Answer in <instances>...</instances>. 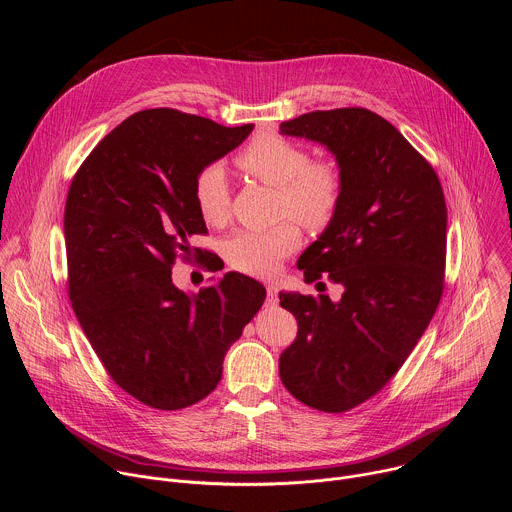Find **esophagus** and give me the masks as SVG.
Wrapping results in <instances>:
<instances>
[{"mask_svg":"<svg viewBox=\"0 0 512 512\" xmlns=\"http://www.w3.org/2000/svg\"><path fill=\"white\" fill-rule=\"evenodd\" d=\"M267 304H277V285L275 283L267 285Z\"/></svg>","mask_w":512,"mask_h":512,"instance_id":"1","label":"esophagus"}]
</instances>
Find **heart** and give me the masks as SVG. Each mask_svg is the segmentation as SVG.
Returning <instances> with one entry per match:
<instances>
[{
    "label": "heart",
    "instance_id": "1",
    "mask_svg": "<svg viewBox=\"0 0 512 512\" xmlns=\"http://www.w3.org/2000/svg\"><path fill=\"white\" fill-rule=\"evenodd\" d=\"M243 172L277 188V214L291 216L308 229L320 231L332 223L342 198V170L332 158L310 160L302 143L275 133H261L237 156ZM194 202L208 225H223L229 214L231 190L221 166H206L194 182ZM302 235L294 221L263 231H241L225 243L231 267L269 275L279 261L300 247Z\"/></svg>",
    "mask_w": 512,
    "mask_h": 512
}]
</instances>
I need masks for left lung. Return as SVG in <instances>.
Segmentation results:
<instances>
[{"instance_id": "left-lung-1", "label": "left lung", "mask_w": 512, "mask_h": 512, "mask_svg": "<svg viewBox=\"0 0 512 512\" xmlns=\"http://www.w3.org/2000/svg\"><path fill=\"white\" fill-rule=\"evenodd\" d=\"M279 133L322 143L342 170L336 216L298 259L308 283L326 273L342 298L281 291L298 336L279 356V377L308 407L342 413L391 381L442 300L444 190L427 160L369 109L304 113Z\"/></svg>"}]
</instances>
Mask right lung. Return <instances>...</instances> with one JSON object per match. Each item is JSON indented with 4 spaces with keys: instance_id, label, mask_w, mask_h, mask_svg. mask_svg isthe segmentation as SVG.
Segmentation results:
<instances>
[{
    "instance_id": "1",
    "label": "right lung",
    "mask_w": 512,
    "mask_h": 512,
    "mask_svg": "<svg viewBox=\"0 0 512 512\" xmlns=\"http://www.w3.org/2000/svg\"><path fill=\"white\" fill-rule=\"evenodd\" d=\"M251 131L253 123L145 109L103 137L72 178L70 304L109 377L143 405L174 411L212 393L227 350L263 306L265 287L235 271L198 294L172 281L176 257L188 259L190 239L206 233L198 172Z\"/></svg>"
}]
</instances>
